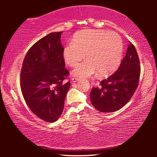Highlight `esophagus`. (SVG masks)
Instances as JSON below:
<instances>
[{"instance_id": "1", "label": "esophagus", "mask_w": 157, "mask_h": 157, "mask_svg": "<svg viewBox=\"0 0 157 157\" xmlns=\"http://www.w3.org/2000/svg\"><path fill=\"white\" fill-rule=\"evenodd\" d=\"M80 78H72V82H78V81H79L80 80Z\"/></svg>"}]
</instances>
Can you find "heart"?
Returning <instances> with one entry per match:
<instances>
[{"label": "heart", "instance_id": "heart-1", "mask_svg": "<svg viewBox=\"0 0 157 157\" xmlns=\"http://www.w3.org/2000/svg\"><path fill=\"white\" fill-rule=\"evenodd\" d=\"M79 64L74 75L82 78L98 72L100 76H107L120 65L123 55V43L118 34L102 30H86L76 33L73 41L66 45L63 57L66 64L74 67Z\"/></svg>", "mask_w": 157, "mask_h": 157}]
</instances>
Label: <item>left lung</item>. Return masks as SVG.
Returning <instances> with one entry per match:
<instances>
[{"label":"left lung","mask_w":157,"mask_h":157,"mask_svg":"<svg viewBox=\"0 0 157 157\" xmlns=\"http://www.w3.org/2000/svg\"><path fill=\"white\" fill-rule=\"evenodd\" d=\"M140 74L139 58L130 42L118 70L90 93L94 107L101 112H114L123 107L134 95Z\"/></svg>","instance_id":"left-lung-1"}]
</instances>
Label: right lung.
I'll use <instances>...</instances> for the list:
<instances>
[{
	"instance_id": "right-lung-1",
	"label": "right lung",
	"mask_w": 157,
	"mask_h": 157,
	"mask_svg": "<svg viewBox=\"0 0 157 157\" xmlns=\"http://www.w3.org/2000/svg\"><path fill=\"white\" fill-rule=\"evenodd\" d=\"M62 32L52 33L32 46L23 60L21 89L32 112L41 120L56 121L62 115L70 82L61 44Z\"/></svg>"
}]
</instances>
